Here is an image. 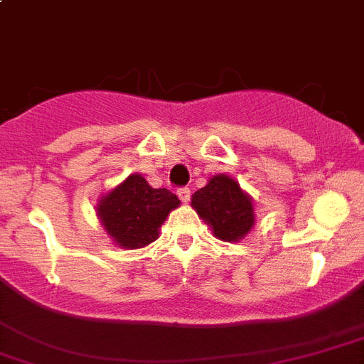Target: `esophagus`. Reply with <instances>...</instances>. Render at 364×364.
<instances>
[{
	"instance_id": "1",
	"label": "esophagus",
	"mask_w": 364,
	"mask_h": 364,
	"mask_svg": "<svg viewBox=\"0 0 364 364\" xmlns=\"http://www.w3.org/2000/svg\"><path fill=\"white\" fill-rule=\"evenodd\" d=\"M176 195H178V198L184 203H188L189 198H191V191H189V188H180L178 191H176Z\"/></svg>"
}]
</instances>
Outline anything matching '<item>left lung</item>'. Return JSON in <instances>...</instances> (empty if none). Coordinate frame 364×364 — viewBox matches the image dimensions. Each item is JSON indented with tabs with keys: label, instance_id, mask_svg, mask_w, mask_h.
Wrapping results in <instances>:
<instances>
[{
	"label": "left lung",
	"instance_id": "8db88e82",
	"mask_svg": "<svg viewBox=\"0 0 364 364\" xmlns=\"http://www.w3.org/2000/svg\"><path fill=\"white\" fill-rule=\"evenodd\" d=\"M193 209L221 241H240L255 223L252 198L227 175H214L191 198Z\"/></svg>",
	"mask_w": 364,
	"mask_h": 364
}]
</instances>
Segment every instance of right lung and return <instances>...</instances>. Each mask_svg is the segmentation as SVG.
<instances>
[{
    "instance_id": "1",
    "label": "right lung",
    "mask_w": 364,
    "mask_h": 364,
    "mask_svg": "<svg viewBox=\"0 0 364 364\" xmlns=\"http://www.w3.org/2000/svg\"><path fill=\"white\" fill-rule=\"evenodd\" d=\"M178 205L176 195L154 189L139 173H134L102 196L96 210L114 243L134 250L154 243L161 225Z\"/></svg>"
}]
</instances>
